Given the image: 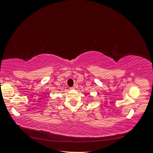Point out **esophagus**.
<instances>
[{
	"label": "esophagus",
	"instance_id": "1",
	"mask_svg": "<svg viewBox=\"0 0 153 153\" xmlns=\"http://www.w3.org/2000/svg\"><path fill=\"white\" fill-rule=\"evenodd\" d=\"M75 88H76V87H75V85H74L73 87H70V89H75Z\"/></svg>",
	"mask_w": 153,
	"mask_h": 153
}]
</instances>
